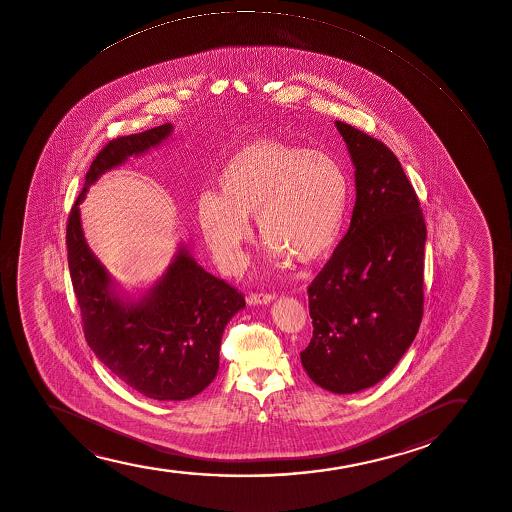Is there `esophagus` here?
<instances>
[{
  "label": "esophagus",
  "instance_id": "1",
  "mask_svg": "<svg viewBox=\"0 0 512 512\" xmlns=\"http://www.w3.org/2000/svg\"><path fill=\"white\" fill-rule=\"evenodd\" d=\"M275 299V294H271V292H251V294L247 295V302L249 304H270L271 300Z\"/></svg>",
  "mask_w": 512,
  "mask_h": 512
}]
</instances>
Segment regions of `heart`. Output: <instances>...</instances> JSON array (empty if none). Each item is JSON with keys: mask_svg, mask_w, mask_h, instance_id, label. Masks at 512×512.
Returning <instances> with one entry per match:
<instances>
[{"mask_svg": "<svg viewBox=\"0 0 512 512\" xmlns=\"http://www.w3.org/2000/svg\"><path fill=\"white\" fill-rule=\"evenodd\" d=\"M218 193L196 203L201 234L225 268H237L251 241L249 217L278 265H314L340 239L348 208L347 172L323 150L258 140L232 153L217 176Z\"/></svg>", "mask_w": 512, "mask_h": 512, "instance_id": "b5f03b06", "label": "heart"}]
</instances>
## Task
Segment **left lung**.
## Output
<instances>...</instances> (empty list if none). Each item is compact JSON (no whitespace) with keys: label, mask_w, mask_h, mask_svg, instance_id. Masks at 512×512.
<instances>
[{"label":"left lung","mask_w":512,"mask_h":512,"mask_svg":"<svg viewBox=\"0 0 512 512\" xmlns=\"http://www.w3.org/2000/svg\"><path fill=\"white\" fill-rule=\"evenodd\" d=\"M336 128L357 200L347 234L307 288L314 329L300 360L318 386L345 394L388 376L417 336L427 227L396 155L350 124Z\"/></svg>","instance_id":"left-lung-1"}]
</instances>
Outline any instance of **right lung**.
I'll use <instances>...</instances> for the list:
<instances>
[{
	"mask_svg": "<svg viewBox=\"0 0 512 512\" xmlns=\"http://www.w3.org/2000/svg\"><path fill=\"white\" fill-rule=\"evenodd\" d=\"M171 131L172 124L165 123L112 138L90 165L66 224L71 285L85 340L114 376L160 401L188 400L215 379L225 326L246 306L244 295L203 270L181 247L167 273L140 302H123L114 295L104 266L90 253L78 205L100 174L159 145Z\"/></svg>",
	"mask_w": 512,
	"mask_h": 512,
	"instance_id": "right-lung-1",
	"label": "right lung"
}]
</instances>
